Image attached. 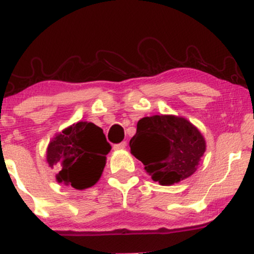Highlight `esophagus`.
Returning <instances> with one entry per match:
<instances>
[{
	"instance_id": "obj_1",
	"label": "esophagus",
	"mask_w": 254,
	"mask_h": 254,
	"mask_svg": "<svg viewBox=\"0 0 254 254\" xmlns=\"http://www.w3.org/2000/svg\"><path fill=\"white\" fill-rule=\"evenodd\" d=\"M126 146H127L126 141H123V142L114 144L113 149H114V150H121V149H125V148H126Z\"/></svg>"
}]
</instances>
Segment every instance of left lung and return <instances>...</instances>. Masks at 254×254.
<instances>
[{
    "label": "left lung",
    "mask_w": 254,
    "mask_h": 254,
    "mask_svg": "<svg viewBox=\"0 0 254 254\" xmlns=\"http://www.w3.org/2000/svg\"><path fill=\"white\" fill-rule=\"evenodd\" d=\"M129 147L151 180L169 186L195 173L205 151V141L183 118L154 115L137 123Z\"/></svg>",
    "instance_id": "1"
}]
</instances>
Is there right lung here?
<instances>
[{
	"instance_id": "right-lung-1",
	"label": "right lung",
	"mask_w": 254,
	"mask_h": 254,
	"mask_svg": "<svg viewBox=\"0 0 254 254\" xmlns=\"http://www.w3.org/2000/svg\"><path fill=\"white\" fill-rule=\"evenodd\" d=\"M111 149L100 127L80 121L51 141L47 161L49 166L58 170V182L83 190L100 179Z\"/></svg>"
}]
</instances>
